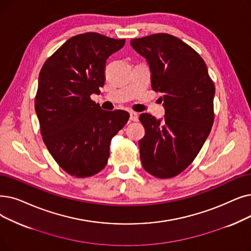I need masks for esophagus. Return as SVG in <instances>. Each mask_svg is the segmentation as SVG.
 Returning a JSON list of instances; mask_svg holds the SVG:
<instances>
[{
    "mask_svg": "<svg viewBox=\"0 0 251 251\" xmlns=\"http://www.w3.org/2000/svg\"><path fill=\"white\" fill-rule=\"evenodd\" d=\"M129 114H130V120H131V121H133V122L138 121V115H137V113L131 111Z\"/></svg>",
    "mask_w": 251,
    "mask_h": 251,
    "instance_id": "34e87169",
    "label": "esophagus"
}]
</instances>
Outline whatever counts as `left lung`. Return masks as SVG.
<instances>
[{
    "label": "left lung",
    "instance_id": "left-lung-1",
    "mask_svg": "<svg viewBox=\"0 0 251 251\" xmlns=\"http://www.w3.org/2000/svg\"><path fill=\"white\" fill-rule=\"evenodd\" d=\"M132 48L151 70V88L160 92L163 120L141 114L146 134L138 141L143 167L170 178L186 169L203 147L214 121L215 88L203 58L180 39L155 34L132 39Z\"/></svg>",
    "mask_w": 251,
    "mask_h": 251
}]
</instances>
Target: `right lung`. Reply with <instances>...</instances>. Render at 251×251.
Wrapping results in <instances>:
<instances>
[{"label": "right lung", "mask_w": 251, "mask_h": 251, "mask_svg": "<svg viewBox=\"0 0 251 251\" xmlns=\"http://www.w3.org/2000/svg\"><path fill=\"white\" fill-rule=\"evenodd\" d=\"M125 39L97 32L69 39L45 61L39 75L35 110L43 140L57 164L83 178L101 171L112 138L129 120L125 111H103L90 96L100 93L105 62Z\"/></svg>", "instance_id": "obj_1"}]
</instances>
